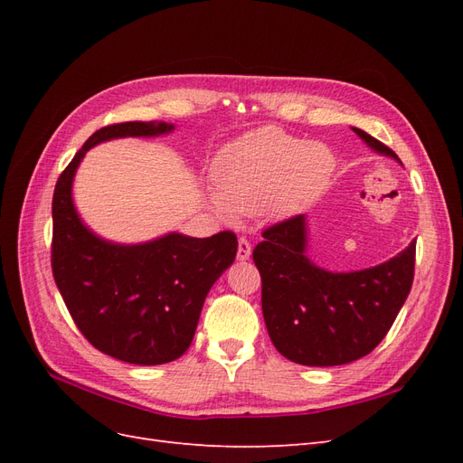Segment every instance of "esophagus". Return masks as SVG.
Returning <instances> with one entry per match:
<instances>
[{"label":"esophagus","instance_id":"obj_1","mask_svg":"<svg viewBox=\"0 0 463 463\" xmlns=\"http://www.w3.org/2000/svg\"><path fill=\"white\" fill-rule=\"evenodd\" d=\"M250 257V243L245 237H240V243H237V260H249Z\"/></svg>","mask_w":463,"mask_h":463}]
</instances>
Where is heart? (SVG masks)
Returning a JSON list of instances; mask_svg holds the SVG:
<instances>
[{"instance_id": "heart-1", "label": "heart", "mask_w": 463, "mask_h": 463, "mask_svg": "<svg viewBox=\"0 0 463 463\" xmlns=\"http://www.w3.org/2000/svg\"><path fill=\"white\" fill-rule=\"evenodd\" d=\"M332 172L334 156L325 145L262 128L220 152L214 164L216 191H210L208 201L228 222L266 210L288 216L309 204Z\"/></svg>"}]
</instances>
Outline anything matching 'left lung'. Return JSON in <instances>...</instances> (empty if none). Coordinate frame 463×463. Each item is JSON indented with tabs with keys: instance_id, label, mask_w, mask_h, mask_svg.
I'll list each match as a JSON object with an SVG mask.
<instances>
[{
	"instance_id": "8db88e82",
	"label": "left lung",
	"mask_w": 463,
	"mask_h": 463,
	"mask_svg": "<svg viewBox=\"0 0 463 463\" xmlns=\"http://www.w3.org/2000/svg\"><path fill=\"white\" fill-rule=\"evenodd\" d=\"M373 150L400 162L369 133ZM253 250L262 279V315L276 349L307 367L345 365L383 342L410 296L415 241L394 259L359 272H328L305 255L307 226L298 214L262 232Z\"/></svg>"
}]
</instances>
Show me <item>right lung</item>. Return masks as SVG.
I'll use <instances>...</instances> for the list:
<instances>
[{"label": "right lung", "instance_id": "right-lung-1", "mask_svg": "<svg viewBox=\"0 0 463 463\" xmlns=\"http://www.w3.org/2000/svg\"><path fill=\"white\" fill-rule=\"evenodd\" d=\"M172 129L152 121L98 129L61 172L52 201V272L67 311L96 349L133 365H162L187 352L206 293L235 259L237 237L167 233L141 245L109 243L80 222L71 185L94 145Z\"/></svg>", "mask_w": 463, "mask_h": 463}]
</instances>
